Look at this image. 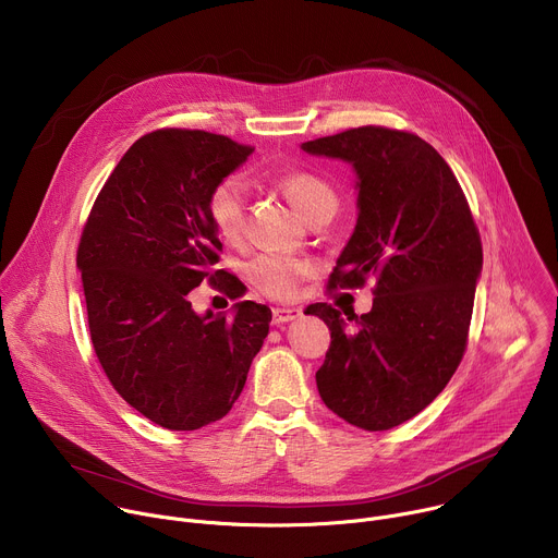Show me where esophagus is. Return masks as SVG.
<instances>
[{
	"mask_svg": "<svg viewBox=\"0 0 558 558\" xmlns=\"http://www.w3.org/2000/svg\"><path fill=\"white\" fill-rule=\"evenodd\" d=\"M271 315H274L271 323H274L276 327H282V325L295 320V317H300V308H274Z\"/></svg>",
	"mask_w": 558,
	"mask_h": 558,
	"instance_id": "34e87169",
	"label": "esophagus"
}]
</instances>
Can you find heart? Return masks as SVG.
Listing matches in <instances>:
<instances>
[{"mask_svg":"<svg viewBox=\"0 0 558 558\" xmlns=\"http://www.w3.org/2000/svg\"><path fill=\"white\" fill-rule=\"evenodd\" d=\"M280 190L311 225L329 222L338 207V192L323 179L306 170H291L278 179ZM207 216L214 231L227 243H241L247 229V185L241 177L220 179L207 194ZM254 287L271 300H293L300 282L315 267L311 260L265 254L250 265Z\"/></svg>","mask_w":558,"mask_h":558,"instance_id":"heart-1","label":"heart"}]
</instances>
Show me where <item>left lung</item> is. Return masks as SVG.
I'll list each match as a JSON object with an SVG mask.
<instances>
[{
  "label": "left lung",
  "mask_w": 558,
  "mask_h": 558,
  "mask_svg": "<svg viewBox=\"0 0 558 558\" xmlns=\"http://www.w3.org/2000/svg\"><path fill=\"white\" fill-rule=\"evenodd\" d=\"M357 172V225L331 289L375 278L364 315L327 302L306 308L331 331L315 381L323 402L364 430L422 413L454 375L465 347L484 250L468 198L441 154L422 136L384 125L302 143Z\"/></svg>",
  "instance_id": "8db88e82"
}]
</instances>
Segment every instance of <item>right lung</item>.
Instances as JSON below:
<instances>
[{
	"mask_svg": "<svg viewBox=\"0 0 558 558\" xmlns=\"http://www.w3.org/2000/svg\"><path fill=\"white\" fill-rule=\"evenodd\" d=\"M254 151L205 130L143 134L101 187L78 238L88 327L104 373L123 400L168 430L222 420L243 392L271 323L265 304L198 315L192 289L231 300L245 284L218 269L222 243L209 190Z\"/></svg>",
	"mask_w": 558,
	"mask_h": 558,
	"instance_id": "right-lung-1",
	"label": "right lung"
}]
</instances>
